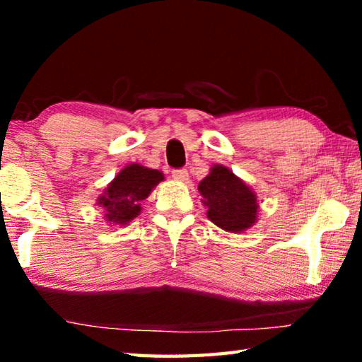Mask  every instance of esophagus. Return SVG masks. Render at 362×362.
Returning a JSON list of instances; mask_svg holds the SVG:
<instances>
[{"label": "esophagus", "mask_w": 362, "mask_h": 362, "mask_svg": "<svg viewBox=\"0 0 362 362\" xmlns=\"http://www.w3.org/2000/svg\"><path fill=\"white\" fill-rule=\"evenodd\" d=\"M173 177L179 182H185V180H188V170L187 169H175V170H173Z\"/></svg>", "instance_id": "esophagus-1"}]
</instances>
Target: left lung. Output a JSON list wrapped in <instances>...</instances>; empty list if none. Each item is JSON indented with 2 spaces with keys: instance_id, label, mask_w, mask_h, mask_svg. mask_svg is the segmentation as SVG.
<instances>
[{
  "instance_id": "left-lung-1",
  "label": "left lung",
  "mask_w": 362,
  "mask_h": 362,
  "mask_svg": "<svg viewBox=\"0 0 362 362\" xmlns=\"http://www.w3.org/2000/svg\"><path fill=\"white\" fill-rule=\"evenodd\" d=\"M198 189L207 207V218L222 230L241 233L257 222V194L222 164H214L211 173L199 182Z\"/></svg>"
}]
</instances>
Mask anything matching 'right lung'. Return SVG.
I'll list each match as a JSON object with an SVG mask.
<instances>
[{
    "label": "right lung",
    "instance_id": "add662e5",
    "mask_svg": "<svg viewBox=\"0 0 362 362\" xmlns=\"http://www.w3.org/2000/svg\"><path fill=\"white\" fill-rule=\"evenodd\" d=\"M164 180L161 170L132 163L122 168L118 175L103 189L97 206L103 207V217L115 225H127L142 211V201L150 196L159 182Z\"/></svg>",
    "mask_w": 362,
    "mask_h": 362
}]
</instances>
